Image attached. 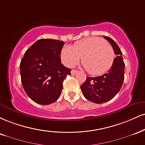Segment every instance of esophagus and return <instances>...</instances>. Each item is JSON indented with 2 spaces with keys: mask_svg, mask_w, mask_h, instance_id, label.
Returning <instances> with one entry per match:
<instances>
[{
  "mask_svg": "<svg viewBox=\"0 0 145 145\" xmlns=\"http://www.w3.org/2000/svg\"><path fill=\"white\" fill-rule=\"evenodd\" d=\"M78 72V71L75 70V69H72V70L71 71V74L72 75H75L76 74H77Z\"/></svg>",
  "mask_w": 145,
  "mask_h": 145,
  "instance_id": "1",
  "label": "esophagus"
}]
</instances>
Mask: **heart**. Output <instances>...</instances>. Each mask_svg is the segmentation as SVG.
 Instances as JSON below:
<instances>
[{
	"instance_id": "obj_1",
	"label": "heart",
	"mask_w": 145,
	"mask_h": 145,
	"mask_svg": "<svg viewBox=\"0 0 145 145\" xmlns=\"http://www.w3.org/2000/svg\"><path fill=\"white\" fill-rule=\"evenodd\" d=\"M61 59L67 67H74L82 57V63L90 74L97 76L106 72L114 61V52L101 38L90 37L80 40L72 47L66 46L61 51Z\"/></svg>"
}]
</instances>
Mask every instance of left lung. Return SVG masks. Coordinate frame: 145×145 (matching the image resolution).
Listing matches in <instances>:
<instances>
[{
	"label": "left lung",
	"mask_w": 145,
	"mask_h": 145,
	"mask_svg": "<svg viewBox=\"0 0 145 145\" xmlns=\"http://www.w3.org/2000/svg\"><path fill=\"white\" fill-rule=\"evenodd\" d=\"M104 38L109 42L117 56L112 66L108 72L103 76L95 78L87 76L85 82L80 86L85 98L97 104L111 100L119 92L124 80L125 64L122 53L113 39L105 36Z\"/></svg>",
	"instance_id": "obj_1"
}]
</instances>
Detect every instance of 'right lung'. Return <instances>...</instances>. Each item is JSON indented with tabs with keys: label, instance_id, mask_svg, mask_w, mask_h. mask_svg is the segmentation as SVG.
<instances>
[{
	"label": "right lung",
	"instance_id": "add662e5",
	"mask_svg": "<svg viewBox=\"0 0 145 145\" xmlns=\"http://www.w3.org/2000/svg\"><path fill=\"white\" fill-rule=\"evenodd\" d=\"M65 43L53 39H40L26 50L20 63L21 80L26 94L33 101L49 105L60 97L63 82L71 69L61 61Z\"/></svg>",
	"mask_w": 145,
	"mask_h": 145
}]
</instances>
